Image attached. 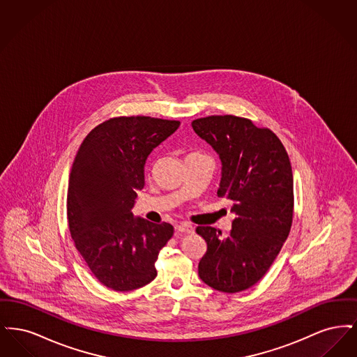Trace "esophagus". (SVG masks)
I'll return each mask as SVG.
<instances>
[{
  "label": "esophagus",
  "mask_w": 357,
  "mask_h": 357,
  "mask_svg": "<svg viewBox=\"0 0 357 357\" xmlns=\"http://www.w3.org/2000/svg\"><path fill=\"white\" fill-rule=\"evenodd\" d=\"M175 231L178 234H192L194 233V227L188 223H181L175 226Z\"/></svg>",
  "instance_id": "34e87169"
}]
</instances>
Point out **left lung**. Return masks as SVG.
<instances>
[{"label": "left lung", "instance_id": "1", "mask_svg": "<svg viewBox=\"0 0 357 357\" xmlns=\"http://www.w3.org/2000/svg\"><path fill=\"white\" fill-rule=\"evenodd\" d=\"M195 134L221 159L220 198L231 202V231L222 237L198 226L207 243L198 265L210 288L237 293L252 288L272 266L288 238L293 220V174L288 153L268 128L233 115L191 123Z\"/></svg>", "mask_w": 357, "mask_h": 357}]
</instances>
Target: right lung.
<instances>
[{
  "instance_id": "right-lung-1",
  "label": "right lung",
  "mask_w": 357,
  "mask_h": 357,
  "mask_svg": "<svg viewBox=\"0 0 357 357\" xmlns=\"http://www.w3.org/2000/svg\"><path fill=\"white\" fill-rule=\"evenodd\" d=\"M176 120L121 116L95 127L69 175L67 215L75 246L107 288L128 291L150 284L155 262L174 234L170 223L135 217L149 155L172 135Z\"/></svg>"
}]
</instances>
